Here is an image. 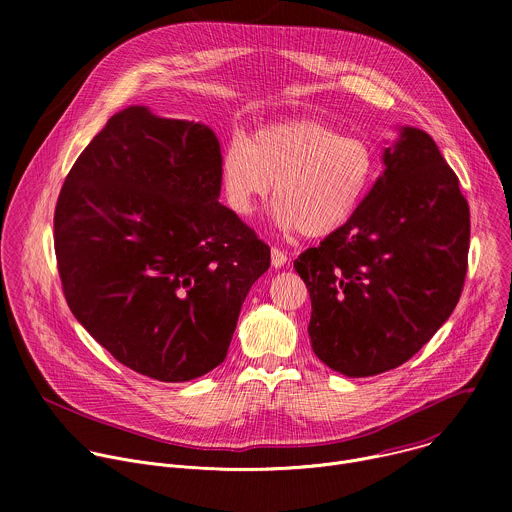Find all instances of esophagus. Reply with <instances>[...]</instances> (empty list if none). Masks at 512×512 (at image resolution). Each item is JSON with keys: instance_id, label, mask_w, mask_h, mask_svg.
I'll return each instance as SVG.
<instances>
[{"instance_id": "34e87169", "label": "esophagus", "mask_w": 512, "mask_h": 512, "mask_svg": "<svg viewBox=\"0 0 512 512\" xmlns=\"http://www.w3.org/2000/svg\"><path fill=\"white\" fill-rule=\"evenodd\" d=\"M285 263H287V253L277 249V247H273L271 249V265L277 269V267H283Z\"/></svg>"}]
</instances>
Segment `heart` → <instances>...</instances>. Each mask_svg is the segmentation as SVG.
<instances>
[{"instance_id": "1", "label": "heart", "mask_w": 512, "mask_h": 512, "mask_svg": "<svg viewBox=\"0 0 512 512\" xmlns=\"http://www.w3.org/2000/svg\"><path fill=\"white\" fill-rule=\"evenodd\" d=\"M373 178L371 145L316 119L261 127L247 141H233L221 158V182L235 214L251 216L273 182L275 227L314 239L350 221Z\"/></svg>"}]
</instances>
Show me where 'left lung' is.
<instances>
[{
	"instance_id": "left-lung-1",
	"label": "left lung",
	"mask_w": 512,
	"mask_h": 512,
	"mask_svg": "<svg viewBox=\"0 0 512 512\" xmlns=\"http://www.w3.org/2000/svg\"><path fill=\"white\" fill-rule=\"evenodd\" d=\"M383 164L350 221L294 261L316 356L354 379L397 369L429 342L468 267L470 208L435 141L405 125Z\"/></svg>"
}]
</instances>
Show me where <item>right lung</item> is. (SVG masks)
I'll list each match as a JSON object with an SVG mask.
<instances>
[{"label":"right lung","instance_id":"right-lung-1","mask_svg":"<svg viewBox=\"0 0 512 512\" xmlns=\"http://www.w3.org/2000/svg\"><path fill=\"white\" fill-rule=\"evenodd\" d=\"M221 143L208 125L133 105L70 168L54 212L64 298L127 369L162 383L227 356L271 251L218 202Z\"/></svg>","mask_w":512,"mask_h":512}]
</instances>
